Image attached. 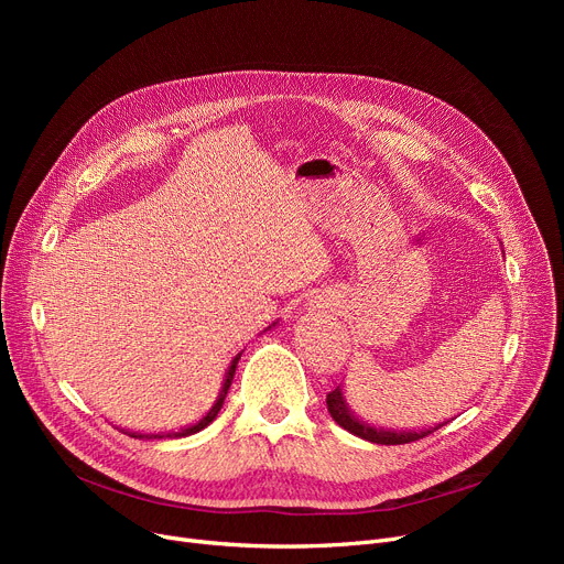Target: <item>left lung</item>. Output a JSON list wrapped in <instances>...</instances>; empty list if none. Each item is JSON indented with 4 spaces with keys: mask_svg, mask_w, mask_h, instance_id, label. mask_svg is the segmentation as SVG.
<instances>
[{
    "mask_svg": "<svg viewBox=\"0 0 564 564\" xmlns=\"http://www.w3.org/2000/svg\"><path fill=\"white\" fill-rule=\"evenodd\" d=\"M327 406H329V413L332 419L345 427L347 432L357 434L366 441H372V443H381V446H402V443H411V441H419L432 432H436L441 425L432 427V430H425V432H391V430H377V427H370L361 421H357L349 413V409L345 406V400H343V393H340V387L334 389L329 395H327Z\"/></svg>",
    "mask_w": 564,
    "mask_h": 564,
    "instance_id": "left-lung-1",
    "label": "left lung"
}]
</instances>
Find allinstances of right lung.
I'll list each match as a JSON object with an SVG mask.
<instances>
[{"mask_svg":"<svg viewBox=\"0 0 564 564\" xmlns=\"http://www.w3.org/2000/svg\"><path fill=\"white\" fill-rule=\"evenodd\" d=\"M240 357L242 354H237V357L232 359V364H230V368H228V375H226V381H224V389H221V395H219V400H217V404L210 409V413H207V416L200 421V423H196V425H192V427H187V430H183V432H177L175 436H187V434H194V432H198V430H203V427H207L210 425L215 419H217V413H219V409L224 406V400H226V393H228V389H230V383H232V377H235V368H237V361H240ZM132 436H137V438H141V434H132ZM158 438H162V436H158Z\"/></svg>","mask_w":564,"mask_h":564,"instance_id":"1","label":"right lung"}]
</instances>
